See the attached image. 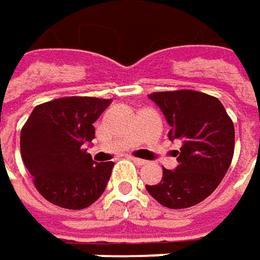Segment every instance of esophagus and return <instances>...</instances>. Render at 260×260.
Here are the masks:
<instances>
[{
    "mask_svg": "<svg viewBox=\"0 0 260 260\" xmlns=\"http://www.w3.org/2000/svg\"><path fill=\"white\" fill-rule=\"evenodd\" d=\"M130 160H133L136 165H139V166H143L147 164L145 159H139V157H130Z\"/></svg>",
    "mask_w": 260,
    "mask_h": 260,
    "instance_id": "esophagus-1",
    "label": "esophagus"
}]
</instances>
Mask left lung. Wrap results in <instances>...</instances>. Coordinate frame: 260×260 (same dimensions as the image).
<instances>
[{
    "mask_svg": "<svg viewBox=\"0 0 260 260\" xmlns=\"http://www.w3.org/2000/svg\"><path fill=\"white\" fill-rule=\"evenodd\" d=\"M149 98L165 115L169 140H179L178 166L164 169L157 185L147 192L168 208H188L201 203L224 178L235 153V125L223 104L211 95L191 89L153 92Z\"/></svg>",
    "mask_w": 260,
    "mask_h": 260,
    "instance_id": "left-lung-1",
    "label": "left lung"
}]
</instances>
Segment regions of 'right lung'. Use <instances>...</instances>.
Returning a JSON list of instances; mask_svg holds the SVG:
<instances>
[{"label": "right lung", "instance_id": "obj_1", "mask_svg": "<svg viewBox=\"0 0 260 260\" xmlns=\"http://www.w3.org/2000/svg\"><path fill=\"white\" fill-rule=\"evenodd\" d=\"M111 100L94 96L57 98L36 107L20 136L25 168L37 191L52 204L82 210L107 188L114 162L92 160L86 145L95 137L94 123Z\"/></svg>", "mask_w": 260, "mask_h": 260}]
</instances>
